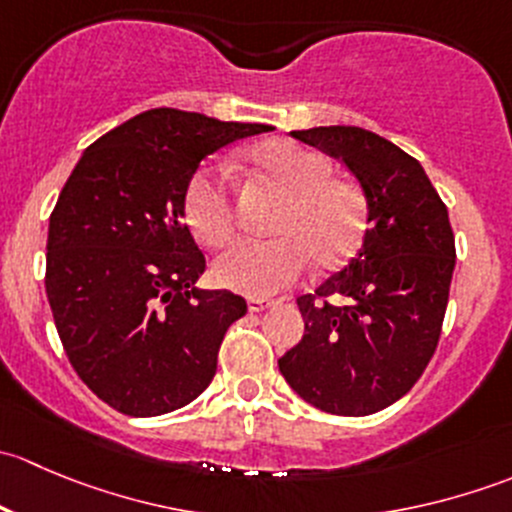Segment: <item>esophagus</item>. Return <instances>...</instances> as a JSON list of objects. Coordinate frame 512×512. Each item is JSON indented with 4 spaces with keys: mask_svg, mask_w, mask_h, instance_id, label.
I'll use <instances>...</instances> for the list:
<instances>
[{
    "mask_svg": "<svg viewBox=\"0 0 512 512\" xmlns=\"http://www.w3.org/2000/svg\"><path fill=\"white\" fill-rule=\"evenodd\" d=\"M275 307V299H265V297H247V309L250 312H265V309Z\"/></svg>",
    "mask_w": 512,
    "mask_h": 512,
    "instance_id": "34e87169",
    "label": "esophagus"
}]
</instances>
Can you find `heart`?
Returning a JSON list of instances; mask_svg holds the SVG:
<instances>
[{
	"label": "heart",
	"mask_w": 512,
	"mask_h": 512,
	"mask_svg": "<svg viewBox=\"0 0 512 512\" xmlns=\"http://www.w3.org/2000/svg\"><path fill=\"white\" fill-rule=\"evenodd\" d=\"M250 163L287 200L272 225L277 237L237 242L220 255V285L265 297L297 282L312 260L332 270L354 255L364 237L366 200L354 180L332 175L327 156L294 141H265L252 148ZM183 213L203 245L223 247L235 237V193L225 168L203 165L190 175Z\"/></svg>",
	"instance_id": "heart-1"
}]
</instances>
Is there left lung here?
Instances as JSON below:
<instances>
[{
    "instance_id": "8db88e82",
    "label": "left lung",
    "mask_w": 512,
    "mask_h": 512,
    "mask_svg": "<svg viewBox=\"0 0 512 512\" xmlns=\"http://www.w3.org/2000/svg\"><path fill=\"white\" fill-rule=\"evenodd\" d=\"M292 136L347 165L366 232L342 272L297 297L304 337L280 371L327 414H376L409 394L438 347L456 267L448 210L421 163L376 133L319 126Z\"/></svg>"
}]
</instances>
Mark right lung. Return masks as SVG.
Wrapping results in <instances>:
<instances>
[{"label": "right lung", "mask_w": 512, "mask_h": 512, "mask_svg": "<svg viewBox=\"0 0 512 512\" xmlns=\"http://www.w3.org/2000/svg\"><path fill=\"white\" fill-rule=\"evenodd\" d=\"M272 131L153 108L86 148L49 218L46 297L79 379L126 416H160L198 399L247 302L198 289L205 255L183 218L200 160Z\"/></svg>", "instance_id": "add662e5"}]
</instances>
